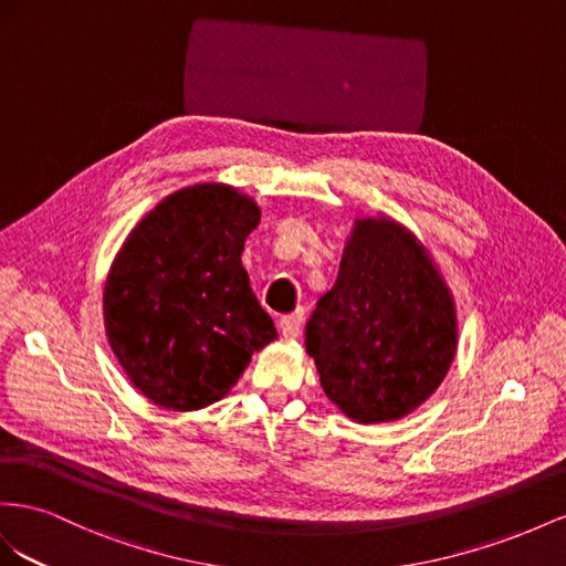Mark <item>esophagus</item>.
<instances>
[{"mask_svg":"<svg viewBox=\"0 0 566 566\" xmlns=\"http://www.w3.org/2000/svg\"><path fill=\"white\" fill-rule=\"evenodd\" d=\"M298 329H301V313L298 311L280 317V332L284 338H296Z\"/></svg>","mask_w":566,"mask_h":566,"instance_id":"esophagus-1","label":"esophagus"}]
</instances>
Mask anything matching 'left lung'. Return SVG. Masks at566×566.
I'll return each instance as SVG.
<instances>
[{"label":"left lung","instance_id":"obj_1","mask_svg":"<svg viewBox=\"0 0 566 566\" xmlns=\"http://www.w3.org/2000/svg\"><path fill=\"white\" fill-rule=\"evenodd\" d=\"M458 344V305L431 251L389 216L355 218L305 327L322 391L353 422H396L436 394Z\"/></svg>","mask_w":566,"mask_h":566}]
</instances>
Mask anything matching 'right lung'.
<instances>
[{"label": "right lung", "instance_id": "obj_1", "mask_svg": "<svg viewBox=\"0 0 566 566\" xmlns=\"http://www.w3.org/2000/svg\"><path fill=\"white\" fill-rule=\"evenodd\" d=\"M261 206L222 182L177 189L144 216L108 268L104 327L125 377L154 406L191 412L232 391L277 338L241 265Z\"/></svg>", "mask_w": 566, "mask_h": 566}]
</instances>
